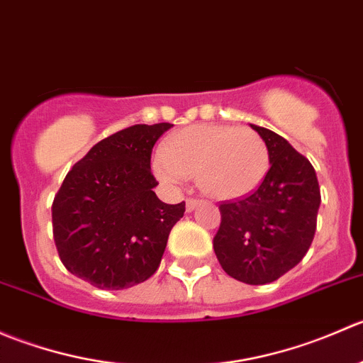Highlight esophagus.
I'll return each mask as SVG.
<instances>
[{
	"mask_svg": "<svg viewBox=\"0 0 363 363\" xmlns=\"http://www.w3.org/2000/svg\"><path fill=\"white\" fill-rule=\"evenodd\" d=\"M200 203H202V200H199V199H188V200H186V211H188V212L195 211V208L199 207Z\"/></svg>",
	"mask_w": 363,
	"mask_h": 363,
	"instance_id": "34e87169",
	"label": "esophagus"
}]
</instances>
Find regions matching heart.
Instances as JSON below:
<instances>
[{
	"label": "heart",
	"mask_w": 363,
	"mask_h": 363,
	"mask_svg": "<svg viewBox=\"0 0 363 363\" xmlns=\"http://www.w3.org/2000/svg\"><path fill=\"white\" fill-rule=\"evenodd\" d=\"M270 168L265 140L250 128L196 124L170 135L152 163L156 177L179 186L196 177L203 193L218 200H237L259 188Z\"/></svg>",
	"instance_id": "obj_1"
}]
</instances>
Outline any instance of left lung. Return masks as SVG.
<instances>
[{
	"label": "left lung",
	"mask_w": 363,
	"mask_h": 363,
	"mask_svg": "<svg viewBox=\"0 0 363 363\" xmlns=\"http://www.w3.org/2000/svg\"><path fill=\"white\" fill-rule=\"evenodd\" d=\"M251 128L269 147L270 168L255 193L219 203L221 225L212 244L230 277L267 284L294 269L309 251L321 195L306 156L281 135L256 124Z\"/></svg>",
	"instance_id": "1"
}]
</instances>
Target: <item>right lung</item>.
I'll return each instance as SVG.
<instances>
[{
	"label": "right lung",
	"instance_id": "right-lung-1",
	"mask_svg": "<svg viewBox=\"0 0 363 363\" xmlns=\"http://www.w3.org/2000/svg\"><path fill=\"white\" fill-rule=\"evenodd\" d=\"M174 124H135L104 138L73 164L52 202L57 252L73 276L100 290H124L158 270L186 203L152 191L156 140Z\"/></svg>",
	"mask_w": 363,
	"mask_h": 363
}]
</instances>
